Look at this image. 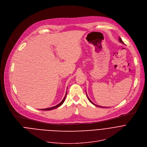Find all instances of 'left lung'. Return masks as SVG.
<instances>
[{"label":"left lung","mask_w":147,"mask_h":147,"mask_svg":"<svg viewBox=\"0 0 147 147\" xmlns=\"http://www.w3.org/2000/svg\"><path fill=\"white\" fill-rule=\"evenodd\" d=\"M119 41H120V42H121V43H123V40H121V38H119ZM88 99H89V101H90V102H91V103H92V104H93V105H96V106H97V107H98V105H96V104H94V103H93V102H92V101H91V100H90V99H89V97H88ZM101 107V108H105V107ZM105 108H106V107H105Z\"/></svg>","instance_id":"8db88e82"}]
</instances>
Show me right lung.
Wrapping results in <instances>:
<instances>
[{
	"instance_id": "obj_1",
	"label": "right lung",
	"mask_w": 147,
	"mask_h": 147,
	"mask_svg": "<svg viewBox=\"0 0 147 147\" xmlns=\"http://www.w3.org/2000/svg\"><path fill=\"white\" fill-rule=\"evenodd\" d=\"M66 94L67 93H66V94H65V97H64V98L63 99V100L59 104H58L57 105H56V106H55V107H51V108H46V109H43L42 110L43 111H50V110H52V109H55V108H58V107H60L63 103V102H64V101H65V98H66Z\"/></svg>"
}]
</instances>
